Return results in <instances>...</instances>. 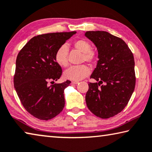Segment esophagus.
I'll list each match as a JSON object with an SVG mask.
<instances>
[{"instance_id": "1", "label": "esophagus", "mask_w": 152, "mask_h": 152, "mask_svg": "<svg viewBox=\"0 0 152 152\" xmlns=\"http://www.w3.org/2000/svg\"><path fill=\"white\" fill-rule=\"evenodd\" d=\"M79 83V81H71V84H77Z\"/></svg>"}]
</instances>
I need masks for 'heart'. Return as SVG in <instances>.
Here are the masks:
<instances>
[{
  "label": "heart",
  "instance_id": "b5f03b06",
  "mask_svg": "<svg viewBox=\"0 0 152 152\" xmlns=\"http://www.w3.org/2000/svg\"><path fill=\"white\" fill-rule=\"evenodd\" d=\"M73 45L76 50L82 53L81 60L94 64L96 62L98 53L92 50L89 41L84 39H79L75 41ZM68 48L66 45H62L58 49L55 53V60L58 65L62 67L68 66ZM90 73V70L87 65L81 64L79 66L70 67L64 73V77L72 81H79L87 77Z\"/></svg>",
  "mask_w": 152,
  "mask_h": 152
}]
</instances>
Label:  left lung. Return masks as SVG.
I'll return each instance as SVG.
<instances>
[{"instance_id":"1","label":"left lung","mask_w":152,"mask_h":152,"mask_svg":"<svg viewBox=\"0 0 152 152\" xmlns=\"http://www.w3.org/2000/svg\"><path fill=\"white\" fill-rule=\"evenodd\" d=\"M85 36L98 50L99 60L86 95L89 110L99 118H111L127 105L135 87L134 56L126 43L105 31H88Z\"/></svg>"}]
</instances>
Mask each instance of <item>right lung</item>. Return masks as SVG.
Wrapping results in <instances>:
<instances>
[{"label": "right lung", "mask_w": 152, "mask_h": 152, "mask_svg": "<svg viewBox=\"0 0 152 152\" xmlns=\"http://www.w3.org/2000/svg\"><path fill=\"white\" fill-rule=\"evenodd\" d=\"M76 33L55 32L34 37L24 46L16 59L14 87L29 113L42 120L58 115L64 107V90L71 83H54L62 75L55 60L60 46Z\"/></svg>", "instance_id": "obj_1"}]
</instances>
